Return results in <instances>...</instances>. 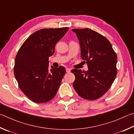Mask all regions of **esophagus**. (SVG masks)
I'll return each instance as SVG.
<instances>
[{"mask_svg": "<svg viewBox=\"0 0 134 134\" xmlns=\"http://www.w3.org/2000/svg\"><path fill=\"white\" fill-rule=\"evenodd\" d=\"M71 69H69V68H66V71L67 73H69V72H71Z\"/></svg>", "mask_w": 134, "mask_h": 134, "instance_id": "esophagus-1", "label": "esophagus"}]
</instances>
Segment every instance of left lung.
<instances>
[{"instance_id":"obj_1","label":"left lung","mask_w":134,"mask_h":134,"mask_svg":"<svg viewBox=\"0 0 134 134\" xmlns=\"http://www.w3.org/2000/svg\"><path fill=\"white\" fill-rule=\"evenodd\" d=\"M81 46V58L88 65L87 71L74 69V88L85 99L99 98L111 88L117 74V56L110 42L88 28L73 29Z\"/></svg>"}]
</instances>
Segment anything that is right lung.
<instances>
[{
    "instance_id": "right-lung-1",
    "label": "right lung",
    "mask_w": 134,
    "mask_h": 134,
    "mask_svg": "<svg viewBox=\"0 0 134 134\" xmlns=\"http://www.w3.org/2000/svg\"><path fill=\"white\" fill-rule=\"evenodd\" d=\"M68 27L42 29L22 44L16 56L14 74L19 87L33 102L44 103L55 97L66 70L62 66L49 68V57Z\"/></svg>"
}]
</instances>
